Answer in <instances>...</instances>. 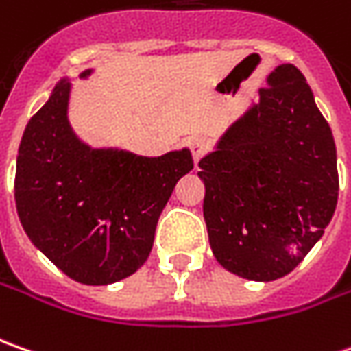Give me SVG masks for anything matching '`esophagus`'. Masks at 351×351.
<instances>
[{
	"label": "esophagus",
	"mask_w": 351,
	"mask_h": 351,
	"mask_svg": "<svg viewBox=\"0 0 351 351\" xmlns=\"http://www.w3.org/2000/svg\"><path fill=\"white\" fill-rule=\"evenodd\" d=\"M186 147L192 153V159H194V165H198V161L208 153L210 149V145H208V141L202 138H188L186 139Z\"/></svg>",
	"instance_id": "esophagus-1"
}]
</instances>
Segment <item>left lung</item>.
<instances>
[{
    "instance_id": "1",
    "label": "left lung",
    "mask_w": 351,
    "mask_h": 351,
    "mask_svg": "<svg viewBox=\"0 0 351 351\" xmlns=\"http://www.w3.org/2000/svg\"><path fill=\"white\" fill-rule=\"evenodd\" d=\"M266 83L258 103L198 163L213 256L254 282L291 272L322 237L338 202L332 130L305 75L282 64Z\"/></svg>"
}]
</instances>
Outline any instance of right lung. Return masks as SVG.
<instances>
[{"label":"right lung","mask_w":351,"mask_h":351,"mask_svg":"<svg viewBox=\"0 0 351 351\" xmlns=\"http://www.w3.org/2000/svg\"><path fill=\"white\" fill-rule=\"evenodd\" d=\"M69 91L62 79L25 128L15 171L19 219L71 280L114 284L147 260L159 215L194 161L186 147L161 157L93 149L69 126Z\"/></svg>","instance_id":"add662e5"}]
</instances>
